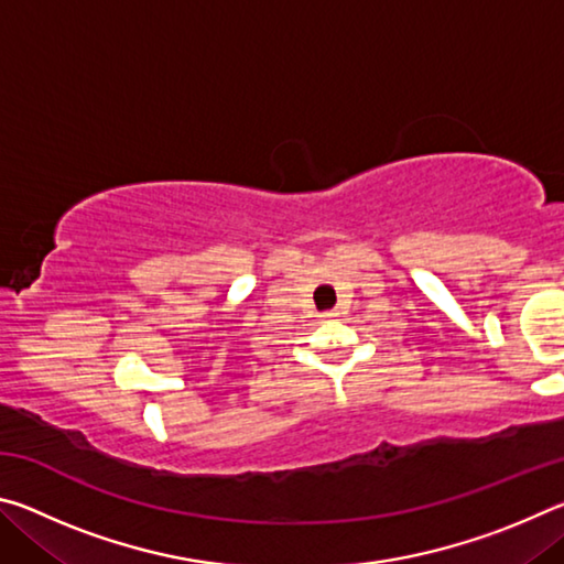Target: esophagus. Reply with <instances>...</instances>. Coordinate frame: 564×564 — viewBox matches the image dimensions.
I'll return each instance as SVG.
<instances>
[{
    "label": "esophagus",
    "mask_w": 564,
    "mask_h": 564,
    "mask_svg": "<svg viewBox=\"0 0 564 564\" xmlns=\"http://www.w3.org/2000/svg\"><path fill=\"white\" fill-rule=\"evenodd\" d=\"M338 316H340L338 311H326V313H323V318H326V321H333V318H338Z\"/></svg>",
    "instance_id": "obj_1"
}]
</instances>
